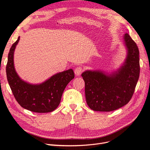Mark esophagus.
<instances>
[{
    "label": "esophagus",
    "instance_id": "obj_1",
    "mask_svg": "<svg viewBox=\"0 0 150 150\" xmlns=\"http://www.w3.org/2000/svg\"><path fill=\"white\" fill-rule=\"evenodd\" d=\"M83 67L79 66V67H77L75 68L74 72H75V74L76 75L80 76L81 74V73L83 72Z\"/></svg>",
    "mask_w": 150,
    "mask_h": 150
}]
</instances>
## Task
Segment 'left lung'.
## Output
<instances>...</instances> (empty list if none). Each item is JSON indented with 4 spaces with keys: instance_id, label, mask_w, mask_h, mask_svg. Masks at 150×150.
I'll list each match as a JSON object with an SVG mask.
<instances>
[{
    "instance_id": "1",
    "label": "left lung",
    "mask_w": 150,
    "mask_h": 150,
    "mask_svg": "<svg viewBox=\"0 0 150 150\" xmlns=\"http://www.w3.org/2000/svg\"><path fill=\"white\" fill-rule=\"evenodd\" d=\"M124 41L128 56L117 72L109 75L88 70L81 75L86 102L93 111L110 112L119 109L128 103L134 92L140 74L139 51L128 33L125 35Z\"/></svg>"
}]
</instances>
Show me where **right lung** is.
Returning <instances> with one entry per match:
<instances>
[{
	"mask_svg": "<svg viewBox=\"0 0 150 150\" xmlns=\"http://www.w3.org/2000/svg\"><path fill=\"white\" fill-rule=\"evenodd\" d=\"M20 37L12 45L6 66L7 80L18 103L24 109L38 113L52 112L59 106L62 93L75 75L72 69L58 73L44 83L33 85L22 81L14 67L13 54Z\"/></svg>",
	"mask_w": 150,
	"mask_h": 150,
	"instance_id": "add662e5",
	"label": "right lung"
}]
</instances>
